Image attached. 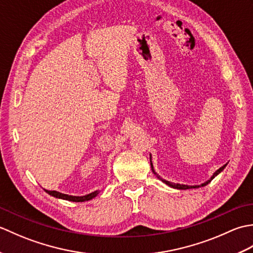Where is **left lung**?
I'll return each mask as SVG.
<instances>
[{"instance_id": "8db88e82", "label": "left lung", "mask_w": 253, "mask_h": 253, "mask_svg": "<svg viewBox=\"0 0 253 253\" xmlns=\"http://www.w3.org/2000/svg\"><path fill=\"white\" fill-rule=\"evenodd\" d=\"M150 164H151V169H152V171H153V174L154 175H157V177L158 178L160 179V180H162L164 184H166L168 186H169L170 188H174V189H178V190H187V189H193V188H199V187H203V186H206V185H208L209 182H211V180L214 178V177H216L219 173H221V171L226 168V165L227 164H225V165H223L222 168H219L215 173H214L212 176H211V178L210 179H208L207 181H204V182H202L201 185H195V186H190V185H184V184H175V182H171V181H169V180H166V179H163L162 177H160V175H158V173L157 171L154 170V166H153V163H152V159H151V154H150Z\"/></svg>"}]
</instances>
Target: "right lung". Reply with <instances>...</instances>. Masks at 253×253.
I'll return each mask as SVG.
<instances>
[{
	"label": "right lung",
	"instance_id": "obj_1",
	"mask_svg": "<svg viewBox=\"0 0 253 253\" xmlns=\"http://www.w3.org/2000/svg\"><path fill=\"white\" fill-rule=\"evenodd\" d=\"M46 193H49L50 196L57 198V199H63V200H67V201H73V202H84V201H89L91 199L95 198L99 195L100 190H95L93 192H90L88 195L84 196H71V195H66V193H62L58 192L56 190H46L44 189Z\"/></svg>",
	"mask_w": 253,
	"mask_h": 253
}]
</instances>
